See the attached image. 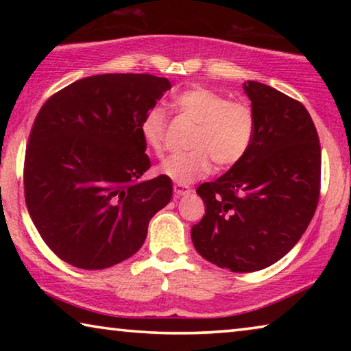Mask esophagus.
I'll use <instances>...</instances> for the list:
<instances>
[{
	"instance_id": "1",
	"label": "esophagus",
	"mask_w": 351,
	"mask_h": 351,
	"mask_svg": "<svg viewBox=\"0 0 351 351\" xmlns=\"http://www.w3.org/2000/svg\"><path fill=\"white\" fill-rule=\"evenodd\" d=\"M173 192H175V197H184V195L190 193V187L184 186V184H175Z\"/></svg>"
}]
</instances>
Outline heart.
<instances>
[{
  "mask_svg": "<svg viewBox=\"0 0 351 351\" xmlns=\"http://www.w3.org/2000/svg\"><path fill=\"white\" fill-rule=\"evenodd\" d=\"M178 108L197 122L187 153L171 154L159 165V171L178 184H192L210 173L212 161L219 169L232 167L246 156L255 133L251 106L229 100L210 88L195 86L176 97ZM167 117L161 106H153L141 122V134L154 153L164 150Z\"/></svg>",
  "mask_w": 351,
  "mask_h": 351,
  "instance_id": "obj_1",
  "label": "heart"
}]
</instances>
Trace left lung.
Wrapping results in <instances>:
<instances>
[{
    "instance_id": "8db88e82",
    "label": "left lung",
    "mask_w": 351,
    "mask_h": 351,
    "mask_svg": "<svg viewBox=\"0 0 351 351\" xmlns=\"http://www.w3.org/2000/svg\"><path fill=\"white\" fill-rule=\"evenodd\" d=\"M255 133L246 156L197 193L206 215L192 228L201 257L232 272L268 268L310 224L320 193V144L299 100L246 82Z\"/></svg>"
}]
</instances>
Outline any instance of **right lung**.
I'll return each instance as SVG.
<instances>
[{"label":"right lung","instance_id":"obj_1","mask_svg":"<svg viewBox=\"0 0 351 351\" xmlns=\"http://www.w3.org/2000/svg\"><path fill=\"white\" fill-rule=\"evenodd\" d=\"M171 85L152 74L85 77L46 100L29 134L25 198L58 258L105 269L144 245L148 223L171 199L152 167L141 122Z\"/></svg>","mask_w":351,"mask_h":351}]
</instances>
